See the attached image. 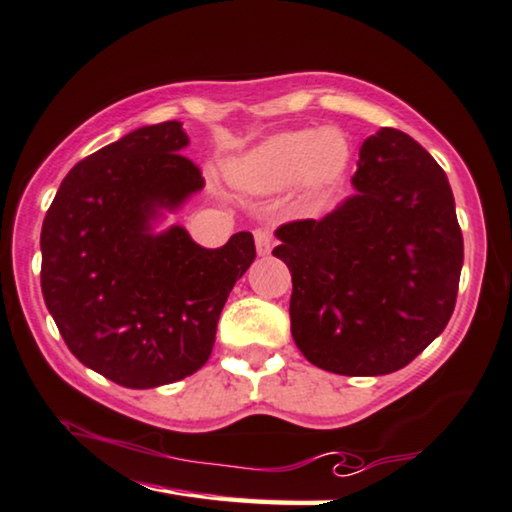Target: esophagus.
I'll use <instances>...</instances> for the list:
<instances>
[{
    "label": "esophagus",
    "instance_id": "esophagus-1",
    "mask_svg": "<svg viewBox=\"0 0 512 512\" xmlns=\"http://www.w3.org/2000/svg\"><path fill=\"white\" fill-rule=\"evenodd\" d=\"M253 237H255V246H257V253L259 255L271 253V248H273V232L271 230H268V228H257L253 232Z\"/></svg>",
    "mask_w": 512,
    "mask_h": 512
}]
</instances>
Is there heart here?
<instances>
[{"instance_id":"b5f03b06","label":"heart","mask_w":512,"mask_h":512,"mask_svg":"<svg viewBox=\"0 0 512 512\" xmlns=\"http://www.w3.org/2000/svg\"><path fill=\"white\" fill-rule=\"evenodd\" d=\"M349 156L351 147L342 129H295L266 138L241 159L232 161L228 174L239 188L255 194L282 190L295 179L304 188L320 190L340 179Z\"/></svg>"}]
</instances>
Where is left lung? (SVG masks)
I'll list each match as a JSON object with an SVG mask.
<instances>
[{"label": "left lung", "mask_w": 512, "mask_h": 512, "mask_svg": "<svg viewBox=\"0 0 512 512\" xmlns=\"http://www.w3.org/2000/svg\"><path fill=\"white\" fill-rule=\"evenodd\" d=\"M353 192L320 221L275 230L293 277L291 333L340 376L403 369L457 302L463 235L448 176L412 136L383 127L360 147Z\"/></svg>", "instance_id": "1"}]
</instances>
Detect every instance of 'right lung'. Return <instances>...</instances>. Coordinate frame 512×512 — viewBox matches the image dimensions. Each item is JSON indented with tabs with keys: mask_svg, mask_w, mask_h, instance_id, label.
<instances>
[{
	"mask_svg": "<svg viewBox=\"0 0 512 512\" xmlns=\"http://www.w3.org/2000/svg\"><path fill=\"white\" fill-rule=\"evenodd\" d=\"M179 120L134 129L64 176L46 212L42 295L82 365L150 389L206 365L232 286L255 259L250 232L203 248L188 230L154 232L161 210L203 188Z\"/></svg>",
	"mask_w": 512,
	"mask_h": 512,
	"instance_id": "1",
	"label": "right lung"
}]
</instances>
